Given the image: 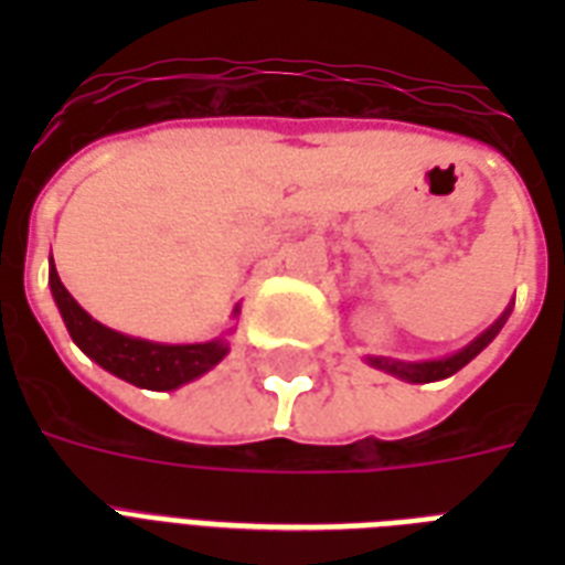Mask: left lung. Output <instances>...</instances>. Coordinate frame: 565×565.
<instances>
[{
  "mask_svg": "<svg viewBox=\"0 0 565 565\" xmlns=\"http://www.w3.org/2000/svg\"><path fill=\"white\" fill-rule=\"evenodd\" d=\"M504 319L501 317L495 326L490 328V331H483L475 343H469L463 349V352L451 354V358H446V361H428V363H402V361H386V358H372V366H377V370H386L393 372V375L404 377V381H413V384H428V381H439V377H448L455 375L457 370H463L466 363L472 361L475 354H481L487 345H490V340L501 331V326H504Z\"/></svg>",
  "mask_w": 565,
  "mask_h": 565,
  "instance_id": "8db88e82",
  "label": "left lung"
}]
</instances>
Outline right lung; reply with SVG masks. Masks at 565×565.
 I'll return each instance as SVG.
<instances>
[{
	"instance_id": "obj_1",
	"label": "right lung",
	"mask_w": 565,
	"mask_h": 565,
	"mask_svg": "<svg viewBox=\"0 0 565 565\" xmlns=\"http://www.w3.org/2000/svg\"><path fill=\"white\" fill-rule=\"evenodd\" d=\"M49 284H52V296H55L57 310H61L66 331L75 340V345L87 358L99 363L102 370L114 372V375L128 381V384L146 386V390H175V386L204 375V372L216 366L225 358V352H228L225 340L195 345H163L117 334V331H110L102 322H96L66 292V287L57 278L55 266L49 273Z\"/></svg>"
}]
</instances>
